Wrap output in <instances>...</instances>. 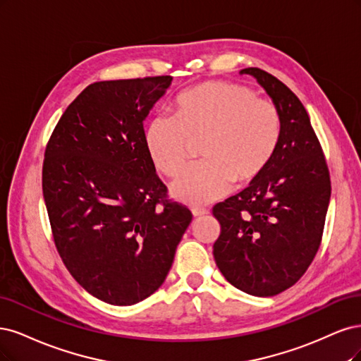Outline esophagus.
<instances>
[{
    "label": "esophagus",
    "instance_id": "34e87169",
    "mask_svg": "<svg viewBox=\"0 0 361 361\" xmlns=\"http://www.w3.org/2000/svg\"><path fill=\"white\" fill-rule=\"evenodd\" d=\"M208 213H210V212H208V210H207V208H192V214H193L195 217H201V216H207Z\"/></svg>",
    "mask_w": 361,
    "mask_h": 361
}]
</instances>
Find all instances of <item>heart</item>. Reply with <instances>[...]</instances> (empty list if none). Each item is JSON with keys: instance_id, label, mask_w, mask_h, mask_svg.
<instances>
[{"instance_id": "obj_1", "label": "heart", "mask_w": 361, "mask_h": 361, "mask_svg": "<svg viewBox=\"0 0 361 361\" xmlns=\"http://www.w3.org/2000/svg\"><path fill=\"white\" fill-rule=\"evenodd\" d=\"M173 118L156 117L144 132L149 160L166 177L188 164L192 144H201L204 164L171 184L177 201L204 205L258 180L279 148L282 121L276 104L249 87L210 80L181 92Z\"/></svg>"}]
</instances>
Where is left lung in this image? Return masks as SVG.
Listing matches in <instances>:
<instances>
[{
    "mask_svg": "<svg viewBox=\"0 0 361 361\" xmlns=\"http://www.w3.org/2000/svg\"><path fill=\"white\" fill-rule=\"evenodd\" d=\"M258 80L281 114L271 164L249 188L213 207L220 235L213 255L220 273L243 293L281 294L300 281L319 249L331 195L330 172L303 103L258 67Z\"/></svg>",
    "mask_w": 361,
    "mask_h": 361,
    "instance_id": "1",
    "label": "left lung"
}]
</instances>
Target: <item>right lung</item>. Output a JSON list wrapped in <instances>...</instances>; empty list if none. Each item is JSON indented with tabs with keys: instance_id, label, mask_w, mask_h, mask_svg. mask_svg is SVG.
<instances>
[{
	"instance_id": "right-lung-1",
	"label": "right lung",
	"mask_w": 361,
	"mask_h": 361,
	"mask_svg": "<svg viewBox=\"0 0 361 361\" xmlns=\"http://www.w3.org/2000/svg\"><path fill=\"white\" fill-rule=\"evenodd\" d=\"M172 76L102 80L68 104L44 151L42 188L58 253L87 293L132 306L161 286L188 207L168 200L144 121Z\"/></svg>"
}]
</instances>
